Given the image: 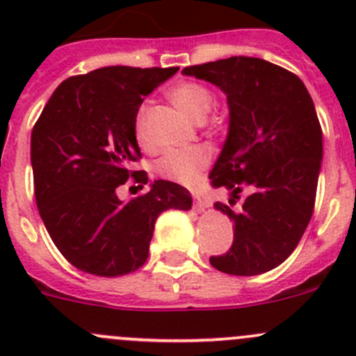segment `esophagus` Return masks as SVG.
Instances as JSON below:
<instances>
[{
    "instance_id": "esophagus-1",
    "label": "esophagus",
    "mask_w": 356,
    "mask_h": 356,
    "mask_svg": "<svg viewBox=\"0 0 356 356\" xmlns=\"http://www.w3.org/2000/svg\"><path fill=\"white\" fill-rule=\"evenodd\" d=\"M204 208H207V203H204L200 196H193V210L204 211Z\"/></svg>"
}]
</instances>
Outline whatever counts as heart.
I'll use <instances>...</instances> for the list:
<instances>
[{
  "label": "heart",
  "mask_w": 356,
  "mask_h": 356,
  "mask_svg": "<svg viewBox=\"0 0 356 356\" xmlns=\"http://www.w3.org/2000/svg\"><path fill=\"white\" fill-rule=\"evenodd\" d=\"M168 98L182 113H186L195 122H203L215 103L213 91L210 88L191 81L174 86L168 91ZM148 113V103H143L139 106L138 115H136V136L143 146L148 145V136H146ZM208 161H210V155H208L207 149L200 148V146L188 149H175V152L165 153L156 161V172L168 181L191 186L198 181L201 170L207 167Z\"/></svg>",
  "instance_id": "obj_1"
}]
</instances>
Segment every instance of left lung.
Returning <instances> with one entry per match:
<instances>
[{
  "label": "left lung",
  "mask_w": 356,
  "mask_h": 356,
  "mask_svg": "<svg viewBox=\"0 0 356 356\" xmlns=\"http://www.w3.org/2000/svg\"><path fill=\"white\" fill-rule=\"evenodd\" d=\"M227 95L229 134L211 170L213 188H227L241 211L217 201L234 222L227 253L211 267L231 275H258L281 265L300 243L315 207L322 161V129L312 96L293 72L261 58L231 56L186 67Z\"/></svg>",
  "instance_id": "left-lung-1"
}]
</instances>
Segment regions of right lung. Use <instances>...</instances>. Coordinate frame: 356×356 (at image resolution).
Listing matches in <instances>:
<instances>
[{
    "instance_id": "obj_1",
    "label": "right lung",
    "mask_w": 356,
    "mask_h": 356,
    "mask_svg": "<svg viewBox=\"0 0 356 356\" xmlns=\"http://www.w3.org/2000/svg\"><path fill=\"white\" fill-rule=\"evenodd\" d=\"M179 67H103L63 81L39 115L31 136V163L39 215L60 253L75 268L117 277L143 267L161 211L189 210L191 195L170 181H155L127 203L118 186L145 170L136 115L145 96Z\"/></svg>"
}]
</instances>
